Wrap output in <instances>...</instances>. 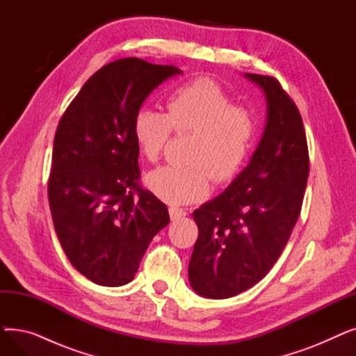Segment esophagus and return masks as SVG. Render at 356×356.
I'll return each mask as SVG.
<instances>
[{
  "label": "esophagus",
  "mask_w": 356,
  "mask_h": 356,
  "mask_svg": "<svg viewBox=\"0 0 356 356\" xmlns=\"http://www.w3.org/2000/svg\"><path fill=\"white\" fill-rule=\"evenodd\" d=\"M168 212H170V218L173 220H179V219H181V218H184L186 215H188V211L181 209V208H177V207H172L170 209H168Z\"/></svg>",
  "instance_id": "obj_1"
}]
</instances>
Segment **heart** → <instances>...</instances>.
Returning a JSON list of instances; mask_svg holds the SVG:
<instances>
[{"instance_id":"b5f03b06","label":"heart","mask_w":356,"mask_h":356,"mask_svg":"<svg viewBox=\"0 0 356 356\" xmlns=\"http://www.w3.org/2000/svg\"><path fill=\"white\" fill-rule=\"evenodd\" d=\"M173 131L192 133L186 165H163L149 172V191L168 203L203 197L209 181L232 180L245 165L254 145L257 122L252 112L235 105L216 81L197 78L177 86L165 99V114L152 108L137 111L133 134L140 153L156 161Z\"/></svg>"}]
</instances>
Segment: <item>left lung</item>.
<instances>
[{
	"mask_svg": "<svg viewBox=\"0 0 356 356\" xmlns=\"http://www.w3.org/2000/svg\"><path fill=\"white\" fill-rule=\"evenodd\" d=\"M245 76L263 88L268 120L250 164L193 212L199 236L189 280L208 298L236 296L266 277L291 235L307 186L309 148L294 101L275 78Z\"/></svg>",
	"mask_w": 356,
	"mask_h": 356,
	"instance_id": "obj_1",
	"label": "left lung"
}]
</instances>
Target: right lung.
<instances>
[{"label": "right lung", "mask_w": 356, "mask_h": 356, "mask_svg": "<svg viewBox=\"0 0 356 356\" xmlns=\"http://www.w3.org/2000/svg\"><path fill=\"white\" fill-rule=\"evenodd\" d=\"M179 73L138 58L111 62L86 81L56 129L47 181L54 231L70 264L97 284L129 283L170 222L165 204L140 184L133 122L152 90Z\"/></svg>", "instance_id": "1"}]
</instances>
